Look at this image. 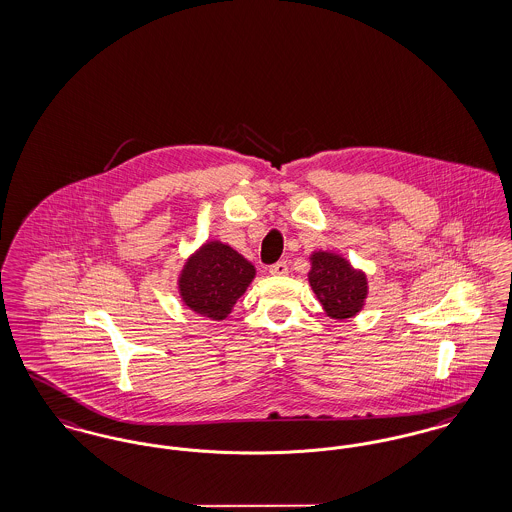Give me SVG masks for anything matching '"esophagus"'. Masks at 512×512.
Segmentation results:
<instances>
[{
    "label": "esophagus",
    "mask_w": 512,
    "mask_h": 512,
    "mask_svg": "<svg viewBox=\"0 0 512 512\" xmlns=\"http://www.w3.org/2000/svg\"><path fill=\"white\" fill-rule=\"evenodd\" d=\"M269 273L271 275H285V273H289V264L287 262H277V264L269 266Z\"/></svg>",
    "instance_id": "1"
}]
</instances>
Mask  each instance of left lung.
<instances>
[{"mask_svg":"<svg viewBox=\"0 0 512 512\" xmlns=\"http://www.w3.org/2000/svg\"><path fill=\"white\" fill-rule=\"evenodd\" d=\"M312 291L323 304L327 316L347 320L360 312L368 295L366 275L350 268L349 262L331 252H314L308 273Z\"/></svg>","mask_w":512,"mask_h":512,"instance_id":"left-lung-1","label":"left lung"}]
</instances>
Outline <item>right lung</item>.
Masks as SVG:
<instances>
[{
	"label": "right lung",
	"mask_w": 512,
	"mask_h": 512,
	"mask_svg": "<svg viewBox=\"0 0 512 512\" xmlns=\"http://www.w3.org/2000/svg\"><path fill=\"white\" fill-rule=\"evenodd\" d=\"M254 275L256 269L239 252L212 241L190 256L179 279V291L192 312L210 320H225Z\"/></svg>",
	"instance_id": "add662e5"
}]
</instances>
